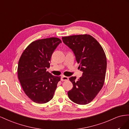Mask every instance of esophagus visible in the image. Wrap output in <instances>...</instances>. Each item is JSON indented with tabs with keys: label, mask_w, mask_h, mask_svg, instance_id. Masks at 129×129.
Masks as SVG:
<instances>
[{
	"label": "esophagus",
	"mask_w": 129,
	"mask_h": 129,
	"mask_svg": "<svg viewBox=\"0 0 129 129\" xmlns=\"http://www.w3.org/2000/svg\"><path fill=\"white\" fill-rule=\"evenodd\" d=\"M68 80H69V78L68 77L65 76H62L61 77V81H66Z\"/></svg>",
	"instance_id": "esophagus-1"
}]
</instances>
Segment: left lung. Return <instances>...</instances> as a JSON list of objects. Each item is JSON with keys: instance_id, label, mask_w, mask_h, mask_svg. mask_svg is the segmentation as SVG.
I'll return each mask as SVG.
<instances>
[{"instance_id": "left-lung-1", "label": "left lung", "mask_w": 129, "mask_h": 129, "mask_svg": "<svg viewBox=\"0 0 129 129\" xmlns=\"http://www.w3.org/2000/svg\"><path fill=\"white\" fill-rule=\"evenodd\" d=\"M64 43L74 53L82 76L69 78L73 84L68 96L75 103L85 105L95 97L104 85L106 66L105 53L95 38L89 35L62 37Z\"/></svg>"}]
</instances>
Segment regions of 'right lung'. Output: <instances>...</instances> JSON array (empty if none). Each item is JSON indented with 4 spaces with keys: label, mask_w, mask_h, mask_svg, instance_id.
<instances>
[{
    "label": "right lung",
    "mask_w": 129,
    "mask_h": 129,
    "mask_svg": "<svg viewBox=\"0 0 129 129\" xmlns=\"http://www.w3.org/2000/svg\"><path fill=\"white\" fill-rule=\"evenodd\" d=\"M61 40L52 37L32 42L18 62V77L25 93L36 103L44 104L53 97L60 77L52 75L50 68L51 58Z\"/></svg>",
    "instance_id": "1"
}]
</instances>
